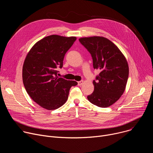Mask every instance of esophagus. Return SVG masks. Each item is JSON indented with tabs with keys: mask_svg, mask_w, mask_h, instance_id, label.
<instances>
[{
	"mask_svg": "<svg viewBox=\"0 0 153 153\" xmlns=\"http://www.w3.org/2000/svg\"><path fill=\"white\" fill-rule=\"evenodd\" d=\"M78 85L79 86H81L83 83V80H80V81H79L78 82Z\"/></svg>",
	"mask_w": 153,
	"mask_h": 153,
	"instance_id": "esophagus-1",
	"label": "esophagus"
}]
</instances>
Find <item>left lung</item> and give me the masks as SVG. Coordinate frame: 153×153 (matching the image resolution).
<instances>
[{
  "mask_svg": "<svg viewBox=\"0 0 153 153\" xmlns=\"http://www.w3.org/2000/svg\"><path fill=\"white\" fill-rule=\"evenodd\" d=\"M79 40L91 54L94 69L100 71L93 80L94 91L87 99L99 107L110 106L125 91L129 75L127 61L117 47L106 38L94 36Z\"/></svg>",
  "mask_w": 153,
  "mask_h": 153,
  "instance_id": "left-lung-1",
  "label": "left lung"
}]
</instances>
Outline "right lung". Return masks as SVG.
<instances>
[{"label": "right lung", "instance_id": "obj_1", "mask_svg": "<svg viewBox=\"0 0 153 153\" xmlns=\"http://www.w3.org/2000/svg\"><path fill=\"white\" fill-rule=\"evenodd\" d=\"M76 37L51 35L37 42L25 60L22 78L31 98L42 108L53 110L68 99L70 89L77 85L74 80L59 77L57 68L63 67L65 54L76 41Z\"/></svg>", "mask_w": 153, "mask_h": 153}]
</instances>
